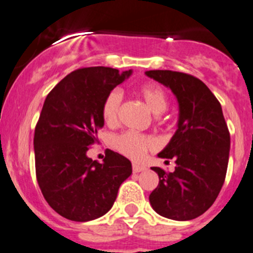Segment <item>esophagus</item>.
I'll list each match as a JSON object with an SVG mask.
<instances>
[{
    "label": "esophagus",
    "mask_w": 253,
    "mask_h": 253,
    "mask_svg": "<svg viewBox=\"0 0 253 253\" xmlns=\"http://www.w3.org/2000/svg\"><path fill=\"white\" fill-rule=\"evenodd\" d=\"M132 170H133V173H139V171L146 170V167L139 166V164H133V166H132Z\"/></svg>",
    "instance_id": "esophagus-1"
}]
</instances>
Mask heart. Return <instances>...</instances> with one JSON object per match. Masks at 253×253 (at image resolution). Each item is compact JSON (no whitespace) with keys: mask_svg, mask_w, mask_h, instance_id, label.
I'll return each mask as SVG.
<instances>
[{"mask_svg":"<svg viewBox=\"0 0 253 253\" xmlns=\"http://www.w3.org/2000/svg\"><path fill=\"white\" fill-rule=\"evenodd\" d=\"M138 95L144 100L147 106L149 107L154 115H161L166 111L167 101L166 92L163 89L153 84L142 85L138 89ZM122 95L119 90H112L107 94L102 102L101 114L102 119L106 124L112 125L117 121L121 109ZM115 148L124 156L132 159H139L144 154V152L153 147V141L149 137L134 133V132H126L120 136L115 137L112 141Z\"/></svg>","mask_w":253,"mask_h":253,"instance_id":"heart-1","label":"heart"}]
</instances>
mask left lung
I'll return each mask as SVG.
<instances>
[{"label": "left lung", "instance_id": "1", "mask_svg": "<svg viewBox=\"0 0 253 253\" xmlns=\"http://www.w3.org/2000/svg\"><path fill=\"white\" fill-rule=\"evenodd\" d=\"M144 74L171 90L179 106L176 131L159 158L174 159L175 170L152 167L159 184L149 195L157 214L186 221L204 214L219 195L229 163L230 133L220 102L193 75L171 70Z\"/></svg>", "mask_w": 253, "mask_h": 253}]
</instances>
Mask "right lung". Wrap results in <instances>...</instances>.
<instances>
[{
	"instance_id": "obj_1",
	"label": "right lung",
	"mask_w": 253,
	"mask_h": 253,
	"mask_svg": "<svg viewBox=\"0 0 253 253\" xmlns=\"http://www.w3.org/2000/svg\"><path fill=\"white\" fill-rule=\"evenodd\" d=\"M132 75L106 67L83 68L48 94L34 131L37 181L51 209L73 221L106 214L132 174L126 157L107 151L102 163L87 157L104 127L105 97Z\"/></svg>"
}]
</instances>
